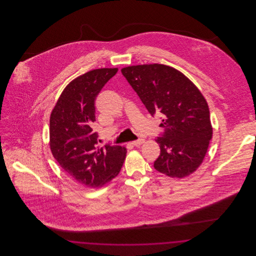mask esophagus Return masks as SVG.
Masks as SVG:
<instances>
[{
    "label": "esophagus",
    "instance_id": "34e87169",
    "mask_svg": "<svg viewBox=\"0 0 256 256\" xmlns=\"http://www.w3.org/2000/svg\"><path fill=\"white\" fill-rule=\"evenodd\" d=\"M144 142H145V140H144V139H142V138H141V139H138V140H135V141H134V142H132V145H134V146H140V145H142V144H143V143H144Z\"/></svg>",
    "mask_w": 256,
    "mask_h": 256
}]
</instances>
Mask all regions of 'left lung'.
Listing matches in <instances>:
<instances>
[{"instance_id": "1", "label": "left lung", "mask_w": 256, "mask_h": 256, "mask_svg": "<svg viewBox=\"0 0 256 256\" xmlns=\"http://www.w3.org/2000/svg\"><path fill=\"white\" fill-rule=\"evenodd\" d=\"M121 72L150 114L162 117L164 132L156 140L160 156L154 169L178 178L193 174L202 163L213 134L200 91L182 72L163 64L128 66Z\"/></svg>"}]
</instances>
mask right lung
Wrapping results in <instances>:
<instances>
[{
  "mask_svg": "<svg viewBox=\"0 0 256 256\" xmlns=\"http://www.w3.org/2000/svg\"><path fill=\"white\" fill-rule=\"evenodd\" d=\"M118 68L89 71L65 87L50 118V146L54 158L72 178L97 188L118 176L126 154L124 146H98L95 100Z\"/></svg>",
  "mask_w": 256,
  "mask_h": 256,
  "instance_id": "right-lung-1",
  "label": "right lung"
}]
</instances>
